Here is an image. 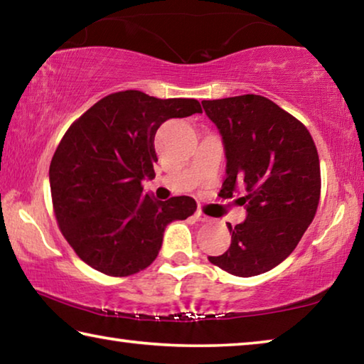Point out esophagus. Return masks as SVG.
Segmentation results:
<instances>
[{
	"label": "esophagus",
	"instance_id": "34e87169",
	"mask_svg": "<svg viewBox=\"0 0 364 364\" xmlns=\"http://www.w3.org/2000/svg\"><path fill=\"white\" fill-rule=\"evenodd\" d=\"M196 218H197V221H200V223H207V221H210V217H207V215L202 210L196 212Z\"/></svg>",
	"mask_w": 364,
	"mask_h": 364
}]
</instances>
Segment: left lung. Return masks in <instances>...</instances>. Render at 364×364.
Masks as SVG:
<instances>
[{
    "mask_svg": "<svg viewBox=\"0 0 364 364\" xmlns=\"http://www.w3.org/2000/svg\"><path fill=\"white\" fill-rule=\"evenodd\" d=\"M226 151L221 193L239 197L247 218L228 225L231 245L208 257L226 273L250 278L279 264L315 218L321 196L319 157L300 120L260 95L202 101Z\"/></svg>",
    "mask_w": 364,
    "mask_h": 364,
    "instance_id": "obj_1",
    "label": "left lung"
}]
</instances>
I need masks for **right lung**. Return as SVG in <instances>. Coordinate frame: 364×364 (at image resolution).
Listing matches in <instances>:
<instances>
[{
    "label": "right lung",
    "instance_id": "add662e5",
    "mask_svg": "<svg viewBox=\"0 0 364 364\" xmlns=\"http://www.w3.org/2000/svg\"><path fill=\"white\" fill-rule=\"evenodd\" d=\"M202 112L197 100L112 93L72 123L49 165L53 210L65 241L101 273L125 278L149 267L165 226L196 212L193 197L160 202L143 193L154 178V136L168 119Z\"/></svg>",
    "mask_w": 364,
    "mask_h": 364
}]
</instances>
